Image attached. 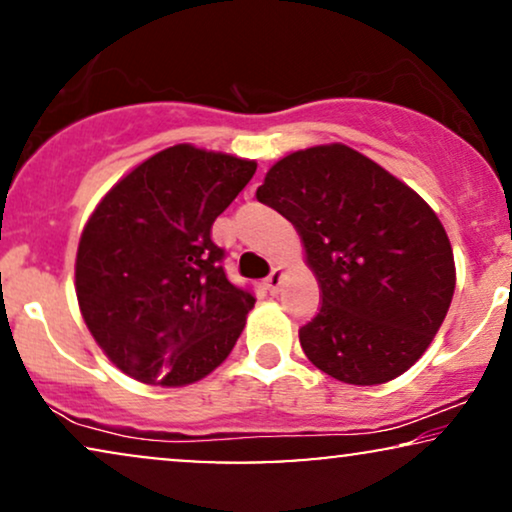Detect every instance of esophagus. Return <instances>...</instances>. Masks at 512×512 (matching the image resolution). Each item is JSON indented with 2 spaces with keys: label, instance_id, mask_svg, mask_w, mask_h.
<instances>
[{
  "label": "esophagus",
  "instance_id": "1",
  "mask_svg": "<svg viewBox=\"0 0 512 512\" xmlns=\"http://www.w3.org/2000/svg\"><path fill=\"white\" fill-rule=\"evenodd\" d=\"M282 280H285V273H282V268L277 266V268H273V273H270V275L266 277V287H268L273 294H277V292H280Z\"/></svg>",
  "mask_w": 512,
  "mask_h": 512
}]
</instances>
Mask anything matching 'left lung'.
I'll return each instance as SVG.
<instances>
[{
	"instance_id": "8db88e82",
	"label": "left lung",
	"mask_w": 512,
	"mask_h": 512,
	"mask_svg": "<svg viewBox=\"0 0 512 512\" xmlns=\"http://www.w3.org/2000/svg\"><path fill=\"white\" fill-rule=\"evenodd\" d=\"M256 197L296 227L323 292L299 330L308 361L358 387L403 375L432 344L456 289L437 213L346 144L285 156Z\"/></svg>"
}]
</instances>
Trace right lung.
I'll use <instances>...</instances> for the list:
<instances>
[{
  "mask_svg": "<svg viewBox=\"0 0 512 512\" xmlns=\"http://www.w3.org/2000/svg\"><path fill=\"white\" fill-rule=\"evenodd\" d=\"M254 173L256 161L175 144L94 208L75 294L94 342L125 375L185 387L230 356L256 299L227 280L211 227Z\"/></svg>",
  "mask_w": 512,
  "mask_h": 512,
  "instance_id": "add662e5",
  "label": "right lung"
}]
</instances>
